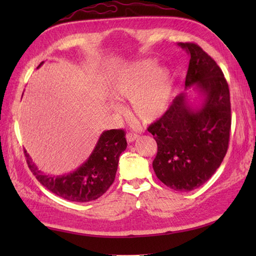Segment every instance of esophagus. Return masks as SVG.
I'll return each instance as SVG.
<instances>
[{
    "label": "esophagus",
    "mask_w": 256,
    "mask_h": 256,
    "mask_svg": "<svg viewBox=\"0 0 256 256\" xmlns=\"http://www.w3.org/2000/svg\"><path fill=\"white\" fill-rule=\"evenodd\" d=\"M138 138V135L136 134V133H132V132H130V133H128L126 134V140H128V143H132V142H134L135 140H136Z\"/></svg>",
    "instance_id": "obj_1"
}]
</instances>
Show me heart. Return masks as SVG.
Wrapping results in <instances>:
<instances>
[{"label": "heart", "mask_w": 256, "mask_h": 256, "mask_svg": "<svg viewBox=\"0 0 256 256\" xmlns=\"http://www.w3.org/2000/svg\"><path fill=\"white\" fill-rule=\"evenodd\" d=\"M111 94L132 100V112L144 123L160 118L170 108L172 78L166 68H156L152 59H143L118 69L110 84Z\"/></svg>", "instance_id": "obj_1"}]
</instances>
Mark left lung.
<instances>
[{
	"instance_id": "1",
	"label": "left lung",
	"mask_w": 256,
	"mask_h": 256,
	"mask_svg": "<svg viewBox=\"0 0 256 256\" xmlns=\"http://www.w3.org/2000/svg\"><path fill=\"white\" fill-rule=\"evenodd\" d=\"M190 56L184 88L202 96L199 108L178 94L166 113L148 126L157 143L153 168L157 178L176 192H190L209 180L229 146L230 91L224 72L194 42H178Z\"/></svg>"
}]
</instances>
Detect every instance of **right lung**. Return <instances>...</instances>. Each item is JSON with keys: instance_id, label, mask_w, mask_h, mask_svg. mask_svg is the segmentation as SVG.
Listing matches in <instances>:
<instances>
[{"instance_id": "right-lung-1", "label": "right lung", "mask_w": 256, "mask_h": 256, "mask_svg": "<svg viewBox=\"0 0 256 256\" xmlns=\"http://www.w3.org/2000/svg\"><path fill=\"white\" fill-rule=\"evenodd\" d=\"M126 145L123 130L104 131L89 158L78 170L62 176L46 175L38 170L26 150L24 153L32 175L50 192L69 201L88 202L101 197L110 188L116 178L118 157Z\"/></svg>"}]
</instances>
